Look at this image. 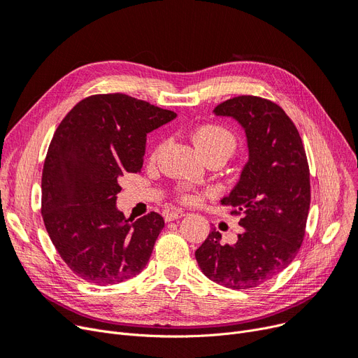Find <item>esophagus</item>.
Returning <instances> with one entry per match:
<instances>
[{
    "label": "esophagus",
    "instance_id": "obj_1",
    "mask_svg": "<svg viewBox=\"0 0 358 358\" xmlns=\"http://www.w3.org/2000/svg\"><path fill=\"white\" fill-rule=\"evenodd\" d=\"M186 213H183L182 210H172V211H166L164 213V218L166 221H173V220H178L180 217H185Z\"/></svg>",
    "mask_w": 358,
    "mask_h": 358
}]
</instances>
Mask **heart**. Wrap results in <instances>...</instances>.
I'll return each mask as SVG.
<instances>
[{
	"label": "heart",
	"mask_w": 358,
	"mask_h": 358,
	"mask_svg": "<svg viewBox=\"0 0 358 358\" xmlns=\"http://www.w3.org/2000/svg\"><path fill=\"white\" fill-rule=\"evenodd\" d=\"M194 140L207 159L213 156H224L229 159L234 152L237 145L236 135L227 127L218 125V124H207L196 128L194 132ZM162 148H163V143H159L155 148H152L151 151L152 160L157 159ZM179 199L182 202H194L195 196L188 191H180Z\"/></svg>",
	"instance_id": "1"
}]
</instances>
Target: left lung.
<instances>
[{"label":"left lung","mask_w":358,"mask_h":358,"mask_svg":"<svg viewBox=\"0 0 358 358\" xmlns=\"http://www.w3.org/2000/svg\"><path fill=\"white\" fill-rule=\"evenodd\" d=\"M214 112L233 116L246 131L249 162L221 203L241 215L245 229L234 245L221 243L215 229L195 258L211 281L231 290L255 288L287 268L306 234L310 172L300 134L284 109L259 96H237Z\"/></svg>","instance_id":"obj_1"}]
</instances>
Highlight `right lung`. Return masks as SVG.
<instances>
[{
	"instance_id": "add662e5",
	"label": "right lung",
	"mask_w": 358,
	"mask_h": 358,
	"mask_svg": "<svg viewBox=\"0 0 358 358\" xmlns=\"http://www.w3.org/2000/svg\"><path fill=\"white\" fill-rule=\"evenodd\" d=\"M176 113L122 93L93 94L65 115L42 172V217L62 261L84 281L112 285L145 268L164 220L116 210L119 179L143 167L145 137Z\"/></svg>"
}]
</instances>
